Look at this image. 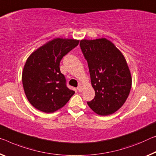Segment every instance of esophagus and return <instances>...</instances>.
<instances>
[{
    "label": "esophagus",
    "instance_id": "esophagus-1",
    "mask_svg": "<svg viewBox=\"0 0 156 156\" xmlns=\"http://www.w3.org/2000/svg\"><path fill=\"white\" fill-rule=\"evenodd\" d=\"M77 90H78L79 92H81V91H82V86H79L78 87H77Z\"/></svg>",
    "mask_w": 156,
    "mask_h": 156
}]
</instances>
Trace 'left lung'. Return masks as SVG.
Returning a JSON list of instances; mask_svg holds the SVG:
<instances>
[{
	"label": "left lung",
	"mask_w": 156,
	"mask_h": 156,
	"mask_svg": "<svg viewBox=\"0 0 156 156\" xmlns=\"http://www.w3.org/2000/svg\"><path fill=\"white\" fill-rule=\"evenodd\" d=\"M80 45L95 94L87 104L101 116L113 114L123 106L131 89V74L125 57L106 38L82 40Z\"/></svg>",
	"instance_id": "left-lung-1"
}]
</instances>
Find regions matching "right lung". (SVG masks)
<instances>
[{"label":"right lung","instance_id":"1","mask_svg":"<svg viewBox=\"0 0 156 156\" xmlns=\"http://www.w3.org/2000/svg\"><path fill=\"white\" fill-rule=\"evenodd\" d=\"M74 39L56 38L33 52L22 73L26 96L35 108L51 113L63 107L75 91L67 87L60 70L63 57L79 44Z\"/></svg>","mask_w":156,"mask_h":156}]
</instances>
